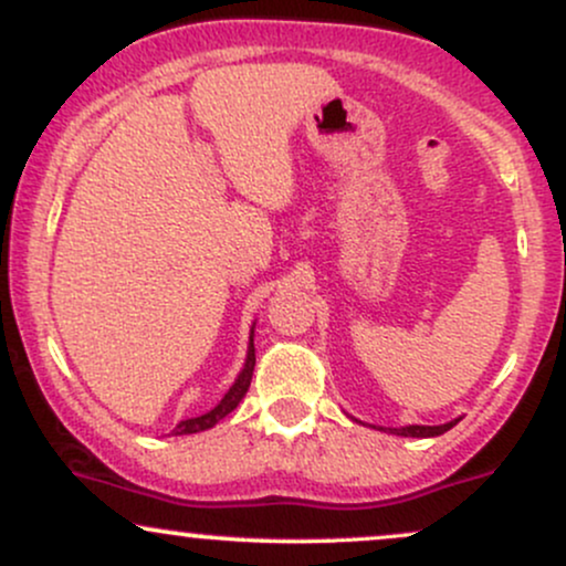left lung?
Returning <instances> with one entry per match:
<instances>
[{
  "mask_svg": "<svg viewBox=\"0 0 566 566\" xmlns=\"http://www.w3.org/2000/svg\"><path fill=\"white\" fill-rule=\"evenodd\" d=\"M458 420H450V423H444V426H401V428H388V433H396V437H412V439L441 437V433L450 431L452 426H458ZM380 431H386V428H380Z\"/></svg>",
  "mask_w": 566,
  "mask_h": 566,
  "instance_id": "left-lung-1",
  "label": "left lung"
}]
</instances>
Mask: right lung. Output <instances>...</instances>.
I'll list each match as a JSON object with an SVG mask.
<instances>
[{"label": "right lung", "mask_w": 566, "mask_h": 566, "mask_svg": "<svg viewBox=\"0 0 566 566\" xmlns=\"http://www.w3.org/2000/svg\"><path fill=\"white\" fill-rule=\"evenodd\" d=\"M255 324H252L250 329V346H247V359H244V367L242 373L237 375V380H233V386L229 388V394L223 396V399L218 401L216 407L210 409V412L199 415V418H188V420H180L178 426L172 428V437H186V433H199V431H207V428H212L220 420L226 418V415L231 412V409L239 407V401L244 399L247 388H250V380H252V369H255Z\"/></svg>", "instance_id": "1"}]
</instances>
